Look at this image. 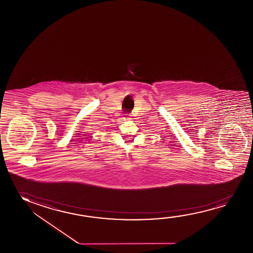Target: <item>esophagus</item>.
<instances>
[{
  "instance_id": "34e87169",
  "label": "esophagus",
  "mask_w": 253,
  "mask_h": 253,
  "mask_svg": "<svg viewBox=\"0 0 253 253\" xmlns=\"http://www.w3.org/2000/svg\"><path fill=\"white\" fill-rule=\"evenodd\" d=\"M133 115L131 114H126L125 116V119L126 120H130V119H132Z\"/></svg>"
}]
</instances>
